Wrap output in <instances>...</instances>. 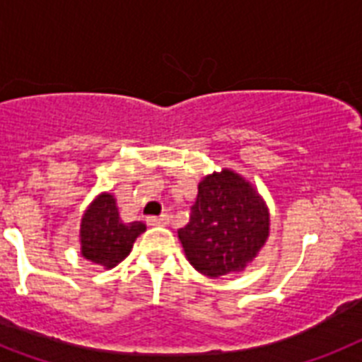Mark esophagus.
I'll use <instances>...</instances> for the list:
<instances>
[{"label":"esophagus","instance_id":"34e87169","mask_svg":"<svg viewBox=\"0 0 362 362\" xmlns=\"http://www.w3.org/2000/svg\"><path fill=\"white\" fill-rule=\"evenodd\" d=\"M147 224H151V226H165V224H169V215L162 214L158 217L151 215V217H147Z\"/></svg>","mask_w":362,"mask_h":362}]
</instances>
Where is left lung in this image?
<instances>
[{"label":"left lung","instance_id":"obj_1","mask_svg":"<svg viewBox=\"0 0 362 362\" xmlns=\"http://www.w3.org/2000/svg\"><path fill=\"white\" fill-rule=\"evenodd\" d=\"M269 238V211L256 189L230 169L206 176L178 230L187 259L209 278L239 272Z\"/></svg>","mask_w":362,"mask_h":362}]
</instances>
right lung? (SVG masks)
<instances>
[{
    "instance_id": "add662e5",
    "label": "right lung",
    "mask_w": 362,
    "mask_h": 362,
    "mask_svg": "<svg viewBox=\"0 0 362 362\" xmlns=\"http://www.w3.org/2000/svg\"><path fill=\"white\" fill-rule=\"evenodd\" d=\"M141 232H145L144 223H123L114 197L101 195L81 223V250L86 259L112 269L129 256Z\"/></svg>"
}]
</instances>
